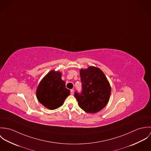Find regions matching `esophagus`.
I'll return each instance as SVG.
<instances>
[{"instance_id":"esophagus-1","label":"esophagus","mask_w":151,"mask_h":151,"mask_svg":"<svg viewBox=\"0 0 151 151\" xmlns=\"http://www.w3.org/2000/svg\"><path fill=\"white\" fill-rule=\"evenodd\" d=\"M74 91L73 89H72L70 90V92H71V95H73V94H74Z\"/></svg>"}]
</instances>
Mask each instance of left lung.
Here are the masks:
<instances>
[{"instance_id": "1", "label": "left lung", "mask_w": 151, "mask_h": 151, "mask_svg": "<svg viewBox=\"0 0 151 151\" xmlns=\"http://www.w3.org/2000/svg\"><path fill=\"white\" fill-rule=\"evenodd\" d=\"M80 74L82 91L74 93L79 106L89 113L99 111L108 104L111 93L107 78L100 68L93 66L81 69Z\"/></svg>"}]
</instances>
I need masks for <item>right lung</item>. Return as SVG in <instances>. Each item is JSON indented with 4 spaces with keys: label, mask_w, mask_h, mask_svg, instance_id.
<instances>
[{
    "label": "right lung",
    "mask_w": 151,
    "mask_h": 151,
    "mask_svg": "<svg viewBox=\"0 0 151 151\" xmlns=\"http://www.w3.org/2000/svg\"><path fill=\"white\" fill-rule=\"evenodd\" d=\"M65 84L60 72L50 71L44 77L37 89L38 101L50 110L60 107L70 93Z\"/></svg>",
    "instance_id": "add662e5"
}]
</instances>
